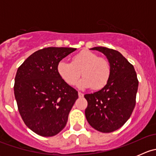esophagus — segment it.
Segmentation results:
<instances>
[{
	"label": "esophagus",
	"mask_w": 156,
	"mask_h": 156,
	"mask_svg": "<svg viewBox=\"0 0 156 156\" xmlns=\"http://www.w3.org/2000/svg\"><path fill=\"white\" fill-rule=\"evenodd\" d=\"M78 97H84V94H82L81 92H78Z\"/></svg>",
	"instance_id": "1"
}]
</instances>
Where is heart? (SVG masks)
Wrapping results in <instances>:
<instances>
[{
    "label": "heart",
    "instance_id": "1",
    "mask_svg": "<svg viewBox=\"0 0 156 156\" xmlns=\"http://www.w3.org/2000/svg\"><path fill=\"white\" fill-rule=\"evenodd\" d=\"M57 72L69 85L78 82L81 72L84 78L78 83L80 88L91 87L100 90L107 84L111 76L109 62L103 57L88 50H83L72 57V62L60 61L57 65Z\"/></svg>",
    "mask_w": 156,
    "mask_h": 156
}]
</instances>
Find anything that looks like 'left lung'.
I'll return each mask as SVG.
<instances>
[{
	"label": "left lung",
	"mask_w": 156,
	"mask_h": 156,
	"mask_svg": "<svg viewBox=\"0 0 156 156\" xmlns=\"http://www.w3.org/2000/svg\"><path fill=\"white\" fill-rule=\"evenodd\" d=\"M91 50H98L106 56L111 66V76L100 90L84 95L87 101L85 116L94 129L110 133L123 126L131 115L139 81L133 65L119 51L103 47Z\"/></svg>",
	"instance_id": "8db88e82"
}]
</instances>
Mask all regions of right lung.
I'll return each mask as SVG.
<instances>
[{"instance_id": "add662e5", "label": "right lung", "mask_w": 156, "mask_h": 156, "mask_svg": "<svg viewBox=\"0 0 156 156\" xmlns=\"http://www.w3.org/2000/svg\"><path fill=\"white\" fill-rule=\"evenodd\" d=\"M76 50L47 48L34 52L17 70L14 95L26 126L42 136H53L64 128L78 98V91L60 78L57 65Z\"/></svg>"}]
</instances>
